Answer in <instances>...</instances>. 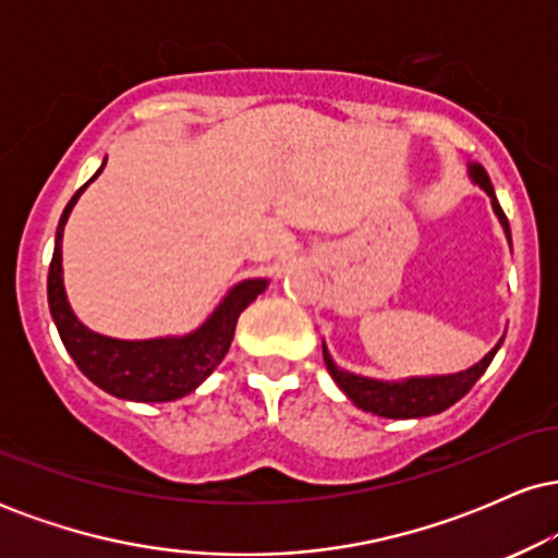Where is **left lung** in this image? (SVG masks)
<instances>
[{"label": "left lung", "mask_w": 558, "mask_h": 558, "mask_svg": "<svg viewBox=\"0 0 558 558\" xmlns=\"http://www.w3.org/2000/svg\"><path fill=\"white\" fill-rule=\"evenodd\" d=\"M472 181L480 183L485 189V194L493 198V209H496L498 220L506 230V239L511 241L509 220H506L501 204H498L496 194H493V185L488 172H485L480 165H470ZM504 341H498L501 345ZM496 349H490L488 354L480 360L475 367L464 369V373L457 375H440V377H409L403 383H383L373 380V377L351 375L345 369H338L336 362L330 360L328 349L323 343V356L325 364H328V373L332 380L338 383V388L349 396L356 407L364 409V412H373L377 417H390V420H412V417H430V414H440L444 409L453 407L462 396L470 393V388L480 380V375L488 369V364L496 356Z\"/></svg>", "instance_id": "8db88e82"}]
</instances>
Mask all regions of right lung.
Instances as JSON below:
<instances>
[{
  "label": "right lung",
  "instance_id": "1",
  "mask_svg": "<svg viewBox=\"0 0 558 558\" xmlns=\"http://www.w3.org/2000/svg\"><path fill=\"white\" fill-rule=\"evenodd\" d=\"M105 170L101 165L96 175ZM94 175V178H96ZM92 178V181H94ZM88 181V183H92ZM88 183H83L68 202L65 213L60 217L54 239L52 265H49L47 296L49 312L60 330L68 354L78 364V369L94 386L107 393L128 401H175L181 396L202 386L222 356L228 354L233 341L239 315L267 288V280H243L222 299V304L213 312V317L202 328L183 338H155V341H118V338L99 336L70 310L65 286H62V230H65L68 215L78 202Z\"/></svg>",
  "mask_w": 558,
  "mask_h": 558
}]
</instances>
